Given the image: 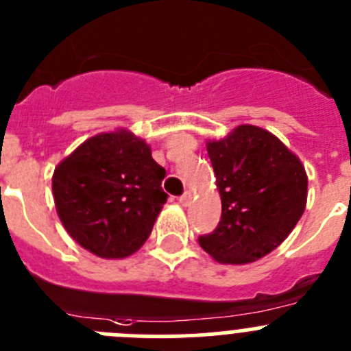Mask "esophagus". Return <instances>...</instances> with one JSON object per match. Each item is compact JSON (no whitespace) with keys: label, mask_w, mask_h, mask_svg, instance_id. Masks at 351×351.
I'll return each instance as SVG.
<instances>
[{"label":"esophagus","mask_w":351,"mask_h":351,"mask_svg":"<svg viewBox=\"0 0 351 351\" xmlns=\"http://www.w3.org/2000/svg\"><path fill=\"white\" fill-rule=\"evenodd\" d=\"M179 204H181L182 207H188V205L191 204V193H189V191H186L184 195H182V197L179 198Z\"/></svg>","instance_id":"obj_1"}]
</instances>
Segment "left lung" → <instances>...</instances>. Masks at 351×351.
<instances>
[{"instance_id":"obj_1","label":"left lung","mask_w":351,"mask_h":351,"mask_svg":"<svg viewBox=\"0 0 351 351\" xmlns=\"http://www.w3.org/2000/svg\"><path fill=\"white\" fill-rule=\"evenodd\" d=\"M221 195V221L200 237L221 265H247L289 237L303 215L308 178L301 160L271 132L239 125L224 139L207 141Z\"/></svg>"}]
</instances>
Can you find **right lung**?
<instances>
[{"label":"right lung","mask_w":351,"mask_h":351,"mask_svg":"<svg viewBox=\"0 0 351 351\" xmlns=\"http://www.w3.org/2000/svg\"><path fill=\"white\" fill-rule=\"evenodd\" d=\"M165 169L146 141L127 128L80 144L53 170L57 214L71 239L104 259L143 247L167 202Z\"/></svg>","instance_id":"right-lung-1"}]
</instances>
